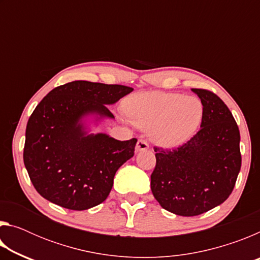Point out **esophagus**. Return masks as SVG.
I'll list each match as a JSON object with an SVG mask.
<instances>
[{
  "mask_svg": "<svg viewBox=\"0 0 260 260\" xmlns=\"http://www.w3.org/2000/svg\"><path fill=\"white\" fill-rule=\"evenodd\" d=\"M149 149V144L147 141L144 140H139L138 143H136V147H135V151L136 152H140V151H146Z\"/></svg>",
  "mask_w": 260,
  "mask_h": 260,
  "instance_id": "esophagus-1",
  "label": "esophagus"
}]
</instances>
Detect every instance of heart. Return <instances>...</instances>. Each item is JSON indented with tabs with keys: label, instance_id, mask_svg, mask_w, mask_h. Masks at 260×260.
<instances>
[{
	"label": "heart",
	"instance_id": "heart-1",
	"mask_svg": "<svg viewBox=\"0 0 260 260\" xmlns=\"http://www.w3.org/2000/svg\"><path fill=\"white\" fill-rule=\"evenodd\" d=\"M125 112L135 126L149 129L156 143L178 147L196 133L203 118V105L192 96L155 91L131 96Z\"/></svg>",
	"mask_w": 260,
	"mask_h": 260
}]
</instances>
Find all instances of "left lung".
<instances>
[{
  "label": "left lung",
  "instance_id": "left-lung-1",
  "mask_svg": "<svg viewBox=\"0 0 260 260\" xmlns=\"http://www.w3.org/2000/svg\"><path fill=\"white\" fill-rule=\"evenodd\" d=\"M201 99V129L174 150L155 148L151 191L162 209L182 217L223 203L241 170L240 131L230 109L212 91L191 89Z\"/></svg>",
  "mask_w": 260,
  "mask_h": 260
}]
</instances>
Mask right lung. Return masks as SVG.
Wrapping results in <instances>:
<instances>
[{
	"label": "right lung",
	"mask_w": 260,
	"mask_h": 260,
	"mask_svg": "<svg viewBox=\"0 0 260 260\" xmlns=\"http://www.w3.org/2000/svg\"><path fill=\"white\" fill-rule=\"evenodd\" d=\"M132 90L77 80L54 88L38 104L26 126L24 164L43 199L77 211L107 200L114 174L134 156L138 140L93 134L89 124L114 119L107 105Z\"/></svg>",
	"instance_id": "1"
}]
</instances>
